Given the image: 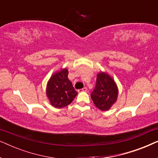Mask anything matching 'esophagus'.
<instances>
[{
    "label": "esophagus",
    "mask_w": 158,
    "mask_h": 158,
    "mask_svg": "<svg viewBox=\"0 0 158 158\" xmlns=\"http://www.w3.org/2000/svg\"><path fill=\"white\" fill-rule=\"evenodd\" d=\"M85 91H87V88H82V89L78 90V92H79V93L85 92Z\"/></svg>",
    "instance_id": "1"
}]
</instances>
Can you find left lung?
I'll use <instances>...</instances> for the list:
<instances>
[{"instance_id": "left-lung-1", "label": "left lung", "mask_w": 158, "mask_h": 158, "mask_svg": "<svg viewBox=\"0 0 158 158\" xmlns=\"http://www.w3.org/2000/svg\"><path fill=\"white\" fill-rule=\"evenodd\" d=\"M118 94L117 85L113 77L107 73L99 72L96 87L90 96L95 106L101 111H108L116 102Z\"/></svg>"}]
</instances>
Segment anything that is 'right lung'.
Returning a JSON list of instances; mask_svg holds the SVG:
<instances>
[{
	"instance_id": "obj_1",
	"label": "right lung",
	"mask_w": 158,
	"mask_h": 158,
	"mask_svg": "<svg viewBox=\"0 0 158 158\" xmlns=\"http://www.w3.org/2000/svg\"><path fill=\"white\" fill-rule=\"evenodd\" d=\"M68 70L62 68L51 75L47 84L46 95L53 107L61 109L74 100L77 92L68 79Z\"/></svg>"
}]
</instances>
